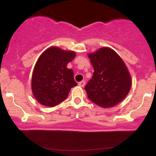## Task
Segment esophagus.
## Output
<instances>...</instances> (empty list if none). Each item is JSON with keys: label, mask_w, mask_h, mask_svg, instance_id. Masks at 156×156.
Masks as SVG:
<instances>
[{"label": "esophagus", "mask_w": 156, "mask_h": 156, "mask_svg": "<svg viewBox=\"0 0 156 156\" xmlns=\"http://www.w3.org/2000/svg\"><path fill=\"white\" fill-rule=\"evenodd\" d=\"M84 85H85V81H83V80H82V81H80L78 83V86L80 87H83Z\"/></svg>", "instance_id": "obj_1"}]
</instances>
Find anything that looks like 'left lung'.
<instances>
[{
  "label": "left lung",
  "mask_w": 156,
  "mask_h": 156,
  "mask_svg": "<svg viewBox=\"0 0 156 156\" xmlns=\"http://www.w3.org/2000/svg\"><path fill=\"white\" fill-rule=\"evenodd\" d=\"M94 73L87 83L88 98L102 108H111L128 95L132 80L121 57L112 48L104 47L89 53Z\"/></svg>",
  "instance_id": "8db88e82"
}]
</instances>
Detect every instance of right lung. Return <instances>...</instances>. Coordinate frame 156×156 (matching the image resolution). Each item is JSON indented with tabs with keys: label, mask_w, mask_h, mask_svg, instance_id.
Here are the masks:
<instances>
[{
	"label": "right lung",
	"mask_w": 156,
	"mask_h": 156,
	"mask_svg": "<svg viewBox=\"0 0 156 156\" xmlns=\"http://www.w3.org/2000/svg\"><path fill=\"white\" fill-rule=\"evenodd\" d=\"M72 51L57 47L45 50L34 66L31 79L34 96L40 104L53 107L67 98L71 88L77 86L73 70L67 64L76 57Z\"/></svg>",
	"instance_id": "1"
}]
</instances>
